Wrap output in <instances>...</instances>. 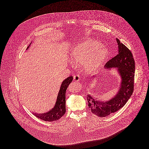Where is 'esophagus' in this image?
Masks as SVG:
<instances>
[{
    "label": "esophagus",
    "mask_w": 149,
    "mask_h": 149,
    "mask_svg": "<svg viewBox=\"0 0 149 149\" xmlns=\"http://www.w3.org/2000/svg\"><path fill=\"white\" fill-rule=\"evenodd\" d=\"M80 80V77L79 75H75L73 77V80L75 81H79Z\"/></svg>",
    "instance_id": "34e87169"
}]
</instances>
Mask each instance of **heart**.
<instances>
[{
  "label": "heart",
  "instance_id": "b5f03b06",
  "mask_svg": "<svg viewBox=\"0 0 149 149\" xmlns=\"http://www.w3.org/2000/svg\"><path fill=\"white\" fill-rule=\"evenodd\" d=\"M107 56V50L101 43L93 40H87L72 48L70 59L76 66H84V70L88 74H93L102 66Z\"/></svg>",
  "mask_w": 149,
  "mask_h": 149
}]
</instances>
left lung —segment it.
Segmentation results:
<instances>
[{
    "label": "left lung",
    "mask_w": 149,
    "mask_h": 149,
    "mask_svg": "<svg viewBox=\"0 0 149 149\" xmlns=\"http://www.w3.org/2000/svg\"><path fill=\"white\" fill-rule=\"evenodd\" d=\"M118 54L105 65L106 71L115 69L120 77V82L116 94L108 100H100L88 95L87 100L93 113L99 117H106L124 106L130 98L134 91L135 61L131 52L116 38ZM97 75L93 76V81ZM92 83V82H91Z\"/></svg>",
    "instance_id": "1"
}]
</instances>
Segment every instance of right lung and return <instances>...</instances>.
I'll return each instance as SVG.
<instances>
[{"instance_id":"right-lung-1","label":"right lung","mask_w":149,"mask_h":149,"mask_svg":"<svg viewBox=\"0 0 149 149\" xmlns=\"http://www.w3.org/2000/svg\"><path fill=\"white\" fill-rule=\"evenodd\" d=\"M31 43H30L29 46L27 47L26 50H27ZM73 80V77L70 76L62 82V84L60 86V90L58 91V93L57 97V99L54 107L50 109L49 111L44 112V113H34L33 112V115L36 116L38 118L41 119L44 121L47 122H53L55 120H57L60 119L65 113L66 106H65V99H66V91L68 87V86L71 83Z\"/></svg>"}]
</instances>
